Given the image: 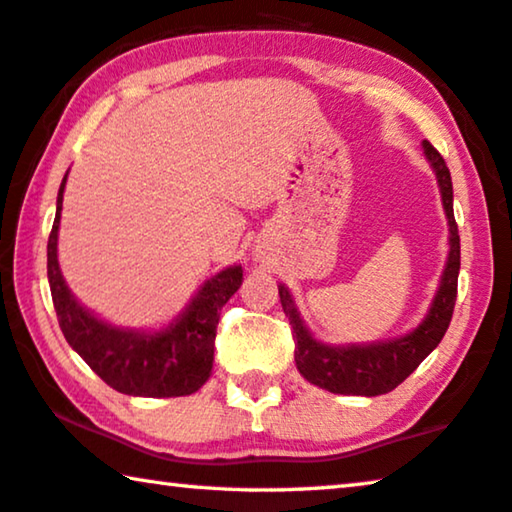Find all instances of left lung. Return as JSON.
<instances>
[{
    "label": "left lung",
    "instance_id": "left-lung-1",
    "mask_svg": "<svg viewBox=\"0 0 512 512\" xmlns=\"http://www.w3.org/2000/svg\"><path fill=\"white\" fill-rule=\"evenodd\" d=\"M423 148H426L439 187H442L444 210L448 226H451V251H448L442 286L437 290L428 318L414 332L384 343L329 348V345L318 343L316 338L306 332L288 288L279 286L283 313H286L290 327H293L297 371L320 389L345 393V396H382V393H389L400 382L407 380L416 371V366L437 348L448 325H451L460 272V235L453 217V183L451 171H448L444 157L439 155L437 148L430 141H423Z\"/></svg>",
    "mask_w": 512,
    "mask_h": 512
}]
</instances>
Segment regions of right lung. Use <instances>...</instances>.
<instances>
[{"label": "right lung", "instance_id": "obj_1", "mask_svg": "<svg viewBox=\"0 0 512 512\" xmlns=\"http://www.w3.org/2000/svg\"><path fill=\"white\" fill-rule=\"evenodd\" d=\"M64 187L66 178L59 187L57 217L47 240V279L59 327L70 348L91 366L100 380L128 396L171 398L190 396L201 389L212 371L219 313L240 288L242 267H226L203 283L190 309L164 332L137 334L107 325L82 309L61 279L57 231Z\"/></svg>", "mask_w": 512, "mask_h": 512}]
</instances>
